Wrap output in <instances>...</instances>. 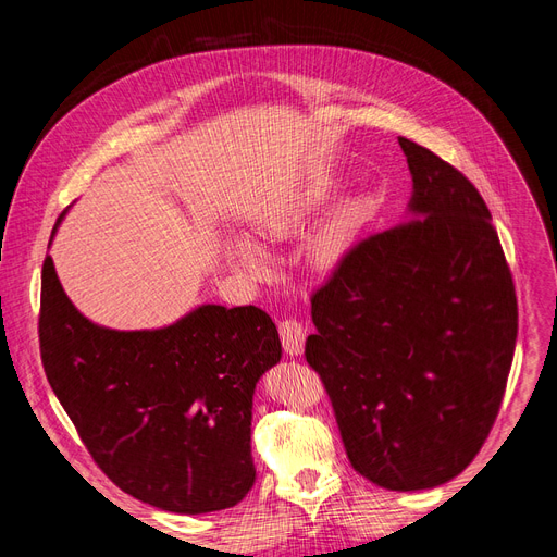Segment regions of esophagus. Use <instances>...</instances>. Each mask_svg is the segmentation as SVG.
I'll return each instance as SVG.
<instances>
[{"label": "esophagus", "mask_w": 557, "mask_h": 557, "mask_svg": "<svg viewBox=\"0 0 557 557\" xmlns=\"http://www.w3.org/2000/svg\"><path fill=\"white\" fill-rule=\"evenodd\" d=\"M278 334H281V342L283 348L290 352V356H299L301 350H305V339H307V330L305 325L299 323L295 318H285L278 323Z\"/></svg>", "instance_id": "esophagus-1"}]
</instances>
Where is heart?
<instances>
[{"instance_id": "1", "label": "heart", "mask_w": 557, "mask_h": 557, "mask_svg": "<svg viewBox=\"0 0 557 557\" xmlns=\"http://www.w3.org/2000/svg\"><path fill=\"white\" fill-rule=\"evenodd\" d=\"M334 181L330 176H309L301 178L288 188L278 190L267 205L252 215V230L262 239H285L295 234L301 225L309 221V215L315 213L325 205ZM364 201L360 197H344L334 205L327 218L320 223L305 242V258L313 269H332L339 262L362 223ZM227 256L232 262L246 269L250 274H262L267 269L264 250L248 239H232L227 244Z\"/></svg>"}]
</instances>
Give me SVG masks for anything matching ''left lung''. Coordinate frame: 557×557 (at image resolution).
<instances>
[{"label": "left lung", "mask_w": 557, "mask_h": 557, "mask_svg": "<svg viewBox=\"0 0 557 557\" xmlns=\"http://www.w3.org/2000/svg\"><path fill=\"white\" fill-rule=\"evenodd\" d=\"M420 218L352 246L311 297L305 356L323 379L352 469L425 491L476 458L507 391L518 301L483 197L399 137Z\"/></svg>", "instance_id": "8db88e82"}]
</instances>
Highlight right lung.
I'll list each match as a JSON object with an SVG mask.
<instances>
[{
  "mask_svg": "<svg viewBox=\"0 0 557 557\" xmlns=\"http://www.w3.org/2000/svg\"><path fill=\"white\" fill-rule=\"evenodd\" d=\"M39 346L81 442L127 495L195 516L234 507L256 483L252 393L281 360L262 309L201 305L160 330L99 327L64 295L46 256Z\"/></svg>",
  "mask_w": 557,
  "mask_h": 557,
  "instance_id": "1",
  "label": "right lung"
}]
</instances>
